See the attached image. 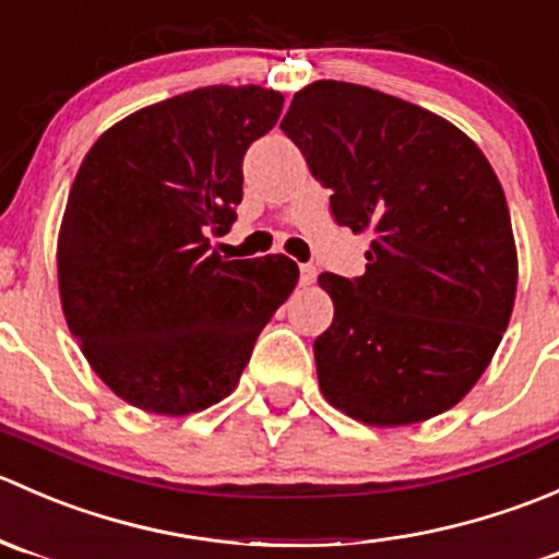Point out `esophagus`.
Listing matches in <instances>:
<instances>
[{
	"mask_svg": "<svg viewBox=\"0 0 559 559\" xmlns=\"http://www.w3.org/2000/svg\"><path fill=\"white\" fill-rule=\"evenodd\" d=\"M316 281V267L313 264H300V284L311 286Z\"/></svg>",
	"mask_w": 559,
	"mask_h": 559,
	"instance_id": "obj_1",
	"label": "esophagus"
}]
</instances>
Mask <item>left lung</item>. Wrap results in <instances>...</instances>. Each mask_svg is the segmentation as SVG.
I'll list each match as a JSON object with an SVG mask.
<instances>
[{"mask_svg":"<svg viewBox=\"0 0 559 559\" xmlns=\"http://www.w3.org/2000/svg\"><path fill=\"white\" fill-rule=\"evenodd\" d=\"M281 129L332 189L335 222L370 238L365 275H319L335 306L313 343L321 394L370 427L443 414L514 311L516 246L492 165L447 118L357 83H311Z\"/></svg>","mask_w":559,"mask_h":559,"instance_id":"1","label":"left lung"}]
</instances>
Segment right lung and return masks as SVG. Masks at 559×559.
Returning a JSON list of instances; mask_svg holds the SVG:
<instances>
[{"label": "right lung", "mask_w": 559, "mask_h": 559, "mask_svg": "<svg viewBox=\"0 0 559 559\" xmlns=\"http://www.w3.org/2000/svg\"><path fill=\"white\" fill-rule=\"evenodd\" d=\"M284 97L205 86L112 123L88 148L56 246L67 326L94 373L134 408L186 416L227 397L297 286L284 253L222 259L248 145Z\"/></svg>", "instance_id": "obj_1"}]
</instances>
